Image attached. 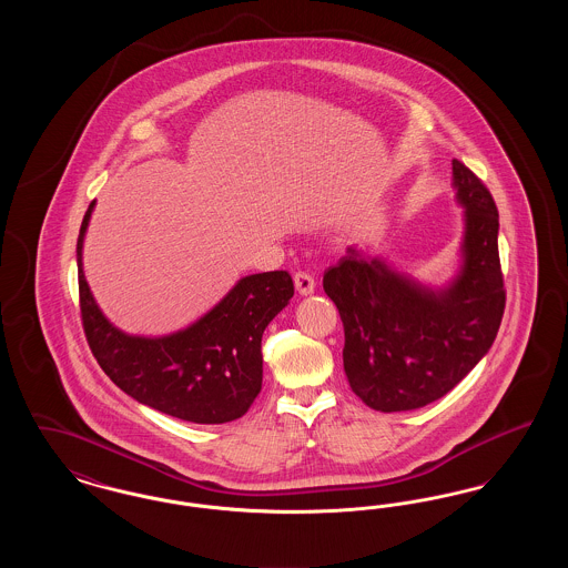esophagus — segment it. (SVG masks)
I'll list each match as a JSON object with an SVG mask.
<instances>
[{
    "label": "esophagus",
    "mask_w": 568,
    "mask_h": 568,
    "mask_svg": "<svg viewBox=\"0 0 568 568\" xmlns=\"http://www.w3.org/2000/svg\"><path fill=\"white\" fill-rule=\"evenodd\" d=\"M294 283H296V292L300 296H311L317 287L315 278L308 272H296L294 274Z\"/></svg>",
    "instance_id": "34e87169"
}]
</instances>
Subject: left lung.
Listing matches in <instances>:
<instances>
[{
	"mask_svg": "<svg viewBox=\"0 0 568 568\" xmlns=\"http://www.w3.org/2000/svg\"><path fill=\"white\" fill-rule=\"evenodd\" d=\"M452 165L464 236L447 287L422 285L355 246L324 274L345 327V375L353 394L381 413L443 398L481 362L503 322L498 209L464 163Z\"/></svg>",
	"mask_w": 568,
	"mask_h": 568,
	"instance_id": "left-lung-1",
	"label": "left lung"
}]
</instances>
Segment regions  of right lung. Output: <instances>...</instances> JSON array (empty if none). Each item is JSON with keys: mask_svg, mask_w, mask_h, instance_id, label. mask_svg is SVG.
I'll list each match as a JSON object with an SVG mask.
<instances>
[{"mask_svg": "<svg viewBox=\"0 0 568 568\" xmlns=\"http://www.w3.org/2000/svg\"><path fill=\"white\" fill-rule=\"evenodd\" d=\"M95 202L82 219L77 243L82 327L110 381L140 405L193 424L243 417L262 389V334L290 304V272L243 276L197 322L165 334L135 336L110 324L82 272V243Z\"/></svg>", "mask_w": 568, "mask_h": 568, "instance_id": "add662e5", "label": "right lung"}]
</instances>
